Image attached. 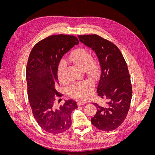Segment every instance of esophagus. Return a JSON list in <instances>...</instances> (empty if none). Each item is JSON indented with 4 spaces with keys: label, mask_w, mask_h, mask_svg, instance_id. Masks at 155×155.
Listing matches in <instances>:
<instances>
[{
    "label": "esophagus",
    "mask_w": 155,
    "mask_h": 155,
    "mask_svg": "<svg viewBox=\"0 0 155 155\" xmlns=\"http://www.w3.org/2000/svg\"><path fill=\"white\" fill-rule=\"evenodd\" d=\"M86 104V103L85 102H84V101H78V103H77V105L78 106H81V105H84V104Z\"/></svg>",
    "instance_id": "obj_1"
}]
</instances>
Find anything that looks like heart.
Here are the masks:
<instances>
[{
	"mask_svg": "<svg viewBox=\"0 0 155 155\" xmlns=\"http://www.w3.org/2000/svg\"><path fill=\"white\" fill-rule=\"evenodd\" d=\"M81 70H84L86 75L93 79H95L100 71V64L98 60L93 58L90 52L86 48H78L70 55L68 59ZM65 64L60 62L58 67V79L62 83L67 82L65 75ZM94 84L91 81L85 80L74 83L68 88V94L70 96L81 100H86L93 92Z\"/></svg>",
	"mask_w": 155,
	"mask_h": 155,
	"instance_id": "heart-1",
	"label": "heart"
}]
</instances>
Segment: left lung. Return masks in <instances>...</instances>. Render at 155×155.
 <instances>
[{"label":"left lung","mask_w":155,"mask_h":155,"mask_svg":"<svg viewBox=\"0 0 155 155\" xmlns=\"http://www.w3.org/2000/svg\"><path fill=\"white\" fill-rule=\"evenodd\" d=\"M78 38L96 52L99 59L101 72L97 93L106 101L94 103L97 112L91 122L101 130H114L123 123L130 106L132 87L127 65L112 42L95 34L79 35Z\"/></svg>","instance_id":"left-lung-1"}]
</instances>
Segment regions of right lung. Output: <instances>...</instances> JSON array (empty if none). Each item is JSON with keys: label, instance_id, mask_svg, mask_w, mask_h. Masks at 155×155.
I'll return each mask as SVG.
<instances>
[{"label": "right lung", "instance_id": "add662e5", "mask_svg": "<svg viewBox=\"0 0 155 155\" xmlns=\"http://www.w3.org/2000/svg\"><path fill=\"white\" fill-rule=\"evenodd\" d=\"M79 43L75 36L57 35L39 41L30 54L26 68L28 96L33 116L42 129L58 134L71 126V113L78 107L69 100L56 107V97H61L55 87L59 85L58 67L62 56Z\"/></svg>", "mask_w": 155, "mask_h": 155}]
</instances>
